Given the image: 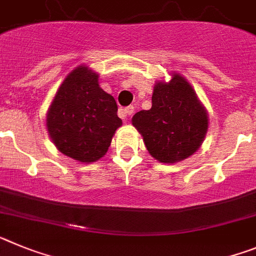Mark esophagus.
Segmentation results:
<instances>
[{
  "instance_id": "esophagus-1",
  "label": "esophagus",
  "mask_w": 256,
  "mask_h": 256,
  "mask_svg": "<svg viewBox=\"0 0 256 256\" xmlns=\"http://www.w3.org/2000/svg\"><path fill=\"white\" fill-rule=\"evenodd\" d=\"M132 113H134V106H126V108H122V110H120V116H121L124 120L128 118V117H130Z\"/></svg>"
}]
</instances>
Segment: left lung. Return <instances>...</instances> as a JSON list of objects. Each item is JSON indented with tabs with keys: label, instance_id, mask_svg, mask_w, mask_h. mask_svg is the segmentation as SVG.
<instances>
[{
	"label": "left lung",
	"instance_id": "1",
	"mask_svg": "<svg viewBox=\"0 0 256 256\" xmlns=\"http://www.w3.org/2000/svg\"><path fill=\"white\" fill-rule=\"evenodd\" d=\"M131 122L153 158L178 164L202 146L208 114L186 77L172 72L168 82L160 80L154 84L152 108L135 113Z\"/></svg>",
	"mask_w": 256,
	"mask_h": 256
}]
</instances>
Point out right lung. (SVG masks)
I'll return each instance as SVG.
<instances>
[{"label":"right lung","mask_w":256,"mask_h":256,"mask_svg":"<svg viewBox=\"0 0 256 256\" xmlns=\"http://www.w3.org/2000/svg\"><path fill=\"white\" fill-rule=\"evenodd\" d=\"M114 98L99 86V74L78 66L66 74L46 113L48 136L66 157L81 164L104 157L122 126Z\"/></svg>","instance_id":"right-lung-1"}]
</instances>
